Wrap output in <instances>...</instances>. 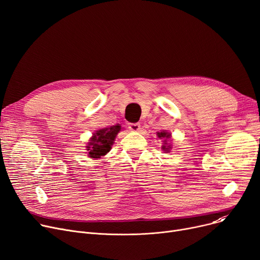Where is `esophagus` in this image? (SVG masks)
<instances>
[{"instance_id": "1", "label": "esophagus", "mask_w": 260, "mask_h": 260, "mask_svg": "<svg viewBox=\"0 0 260 260\" xmlns=\"http://www.w3.org/2000/svg\"><path fill=\"white\" fill-rule=\"evenodd\" d=\"M128 128L131 129V131H133V132H138V131H140V124L139 123H129L128 124Z\"/></svg>"}]
</instances>
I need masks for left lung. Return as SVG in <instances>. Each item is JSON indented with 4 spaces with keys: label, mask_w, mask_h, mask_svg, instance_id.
Masks as SVG:
<instances>
[{
    "label": "left lung",
    "mask_w": 260,
    "mask_h": 260,
    "mask_svg": "<svg viewBox=\"0 0 260 260\" xmlns=\"http://www.w3.org/2000/svg\"><path fill=\"white\" fill-rule=\"evenodd\" d=\"M158 137L159 138H169L170 137V134H168L167 132H161V133H158ZM162 148L165 149V151H169V149L171 148L170 146L166 147V146H162Z\"/></svg>",
    "instance_id": "8db88e82"
}]
</instances>
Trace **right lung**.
I'll use <instances>...</instances> for the list:
<instances>
[{"label": "right lung", "instance_id": "add662e5", "mask_svg": "<svg viewBox=\"0 0 260 260\" xmlns=\"http://www.w3.org/2000/svg\"><path fill=\"white\" fill-rule=\"evenodd\" d=\"M120 125L111 126L109 128H103L93 134L90 138V142L86 146L90 158H100L104 156L111 149L117 134L120 131Z\"/></svg>", "mask_w": 260, "mask_h": 260}]
</instances>
